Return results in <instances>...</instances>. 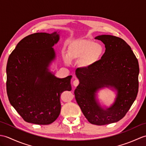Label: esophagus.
Segmentation results:
<instances>
[{
    "label": "esophagus",
    "instance_id": "esophagus-1",
    "mask_svg": "<svg viewBox=\"0 0 146 146\" xmlns=\"http://www.w3.org/2000/svg\"><path fill=\"white\" fill-rule=\"evenodd\" d=\"M73 85L75 86H78V85H79V83H80V81L78 80H77V79H76L75 81L73 82Z\"/></svg>",
    "mask_w": 146,
    "mask_h": 146
}]
</instances>
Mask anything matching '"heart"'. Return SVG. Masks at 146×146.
<instances>
[{"label": "heart", "mask_w": 146, "mask_h": 146, "mask_svg": "<svg viewBox=\"0 0 146 146\" xmlns=\"http://www.w3.org/2000/svg\"><path fill=\"white\" fill-rule=\"evenodd\" d=\"M104 48L90 40H82L71 44L68 49V56L71 60L81 59V65L89 66L100 60L104 53ZM66 63L70 60L66 58Z\"/></svg>", "instance_id": "1"}]
</instances>
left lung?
Returning <instances> with one entry per match:
<instances>
[{"label": "left lung", "instance_id": "left-lung-1", "mask_svg": "<svg viewBox=\"0 0 146 146\" xmlns=\"http://www.w3.org/2000/svg\"><path fill=\"white\" fill-rule=\"evenodd\" d=\"M95 39L104 42L105 52L100 60L76 70L80 84L74 94L88 122L103 125L122 119L134 103L139 90V67L137 58L123 39L111 35ZM108 86L117 90V97L112 106L104 110L96 100L95 93Z\"/></svg>", "mask_w": 146, "mask_h": 146}]
</instances>
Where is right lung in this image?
<instances>
[{
	"mask_svg": "<svg viewBox=\"0 0 146 146\" xmlns=\"http://www.w3.org/2000/svg\"><path fill=\"white\" fill-rule=\"evenodd\" d=\"M58 40L56 32L32 34L19 42L9 57V100L27 122L48 125L54 122L61 111V94L71 90V75L60 79L48 71L55 58L52 47Z\"/></svg>",
	"mask_w": 146,
	"mask_h": 146,
	"instance_id": "add662e5",
	"label": "right lung"
}]
</instances>
